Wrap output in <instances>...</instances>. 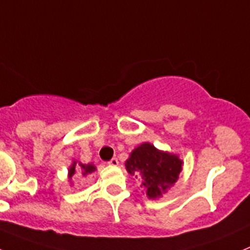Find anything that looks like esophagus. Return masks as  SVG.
Wrapping results in <instances>:
<instances>
[{
  "label": "esophagus",
  "instance_id": "esophagus-1",
  "mask_svg": "<svg viewBox=\"0 0 250 250\" xmlns=\"http://www.w3.org/2000/svg\"><path fill=\"white\" fill-rule=\"evenodd\" d=\"M108 165H109V166H113V167H115V166H118V165H119L118 158H111L110 161H109V162H108Z\"/></svg>",
  "mask_w": 250,
  "mask_h": 250
}]
</instances>
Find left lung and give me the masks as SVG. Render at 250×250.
I'll list each match as a JSON object with an SVG mask.
<instances>
[{
  "label": "left lung",
  "instance_id": "left-lung-1",
  "mask_svg": "<svg viewBox=\"0 0 250 250\" xmlns=\"http://www.w3.org/2000/svg\"><path fill=\"white\" fill-rule=\"evenodd\" d=\"M125 167L130 174L140 178L147 196L157 199L177 182L183 161L177 154L159 151L153 145L145 142L130 153Z\"/></svg>",
  "mask_w": 250,
  "mask_h": 250
}]
</instances>
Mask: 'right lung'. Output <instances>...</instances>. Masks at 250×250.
Wrapping results in <instances>:
<instances>
[{"label": "right lung", "instance_id": "1", "mask_svg": "<svg viewBox=\"0 0 250 250\" xmlns=\"http://www.w3.org/2000/svg\"><path fill=\"white\" fill-rule=\"evenodd\" d=\"M76 168H77L78 170H80L81 173H82V175H88L91 174V173H93L94 170H96V166L92 165V163H88V165H83V163L81 162H73L72 166L70 167V169H68V178H72V175L76 173Z\"/></svg>", "mask_w": 250, "mask_h": 250}]
</instances>
